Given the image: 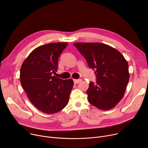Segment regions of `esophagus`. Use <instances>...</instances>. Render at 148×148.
<instances>
[{"mask_svg":"<svg viewBox=\"0 0 148 148\" xmlns=\"http://www.w3.org/2000/svg\"><path fill=\"white\" fill-rule=\"evenodd\" d=\"M82 81V79H73V81H74V83L75 84H78V83H79L81 81Z\"/></svg>","mask_w":148,"mask_h":148,"instance_id":"obj_1","label":"esophagus"}]
</instances>
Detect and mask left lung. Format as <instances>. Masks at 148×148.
I'll use <instances>...</instances> for the list:
<instances>
[{"label":"left lung","mask_w":148,"mask_h":148,"mask_svg":"<svg viewBox=\"0 0 148 148\" xmlns=\"http://www.w3.org/2000/svg\"><path fill=\"white\" fill-rule=\"evenodd\" d=\"M95 71L96 82L86 91L88 101L100 109L114 108L123 99L129 81L128 64L117 49L105 43H73Z\"/></svg>","instance_id":"1"}]
</instances>
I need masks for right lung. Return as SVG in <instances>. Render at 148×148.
Masks as SVG:
<instances>
[{
  "label": "right lung",
  "mask_w": 148,
  "mask_h": 148,
  "mask_svg": "<svg viewBox=\"0 0 148 148\" xmlns=\"http://www.w3.org/2000/svg\"><path fill=\"white\" fill-rule=\"evenodd\" d=\"M67 42L51 43L34 49L20 69L21 85L33 105L48 114L66 107L73 88L72 79L63 80L55 76L58 60Z\"/></svg>",
  "instance_id": "add662e5"
}]
</instances>
